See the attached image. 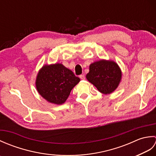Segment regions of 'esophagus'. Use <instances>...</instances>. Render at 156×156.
Masks as SVG:
<instances>
[{"label": "esophagus", "mask_w": 156, "mask_h": 156, "mask_svg": "<svg viewBox=\"0 0 156 156\" xmlns=\"http://www.w3.org/2000/svg\"><path fill=\"white\" fill-rule=\"evenodd\" d=\"M79 77H80V78L81 79V80H84V79H85V76L84 74L80 75V76H79Z\"/></svg>", "instance_id": "1"}]
</instances>
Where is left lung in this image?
I'll use <instances>...</instances> for the list:
<instances>
[{
    "label": "left lung",
    "mask_w": 156,
    "mask_h": 156,
    "mask_svg": "<svg viewBox=\"0 0 156 156\" xmlns=\"http://www.w3.org/2000/svg\"><path fill=\"white\" fill-rule=\"evenodd\" d=\"M87 78L99 92L108 94L117 88L121 79V71L115 62L101 60L90 64Z\"/></svg>",
    "instance_id": "1"
}]
</instances>
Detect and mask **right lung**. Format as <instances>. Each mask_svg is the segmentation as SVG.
<instances>
[{
	"label": "right lung",
	"instance_id": "1",
	"mask_svg": "<svg viewBox=\"0 0 156 156\" xmlns=\"http://www.w3.org/2000/svg\"><path fill=\"white\" fill-rule=\"evenodd\" d=\"M80 82V78L70 69L61 64L46 65L39 72L36 88L46 101L62 105L69 97L72 89Z\"/></svg>",
	"mask_w": 156,
	"mask_h": 156
}]
</instances>
